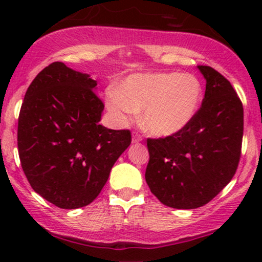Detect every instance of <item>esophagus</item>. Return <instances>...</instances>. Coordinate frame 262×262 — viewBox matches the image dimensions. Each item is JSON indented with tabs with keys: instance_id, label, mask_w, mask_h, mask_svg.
<instances>
[{
	"instance_id": "1",
	"label": "esophagus",
	"mask_w": 262,
	"mask_h": 262,
	"mask_svg": "<svg viewBox=\"0 0 262 262\" xmlns=\"http://www.w3.org/2000/svg\"><path fill=\"white\" fill-rule=\"evenodd\" d=\"M141 140H143V137H141L139 133H133V137H132V143L137 144V143H140Z\"/></svg>"
}]
</instances>
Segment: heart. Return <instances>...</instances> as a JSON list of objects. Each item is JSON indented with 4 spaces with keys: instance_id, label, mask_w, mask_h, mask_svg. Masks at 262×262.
<instances>
[{
    "instance_id": "1",
    "label": "heart",
    "mask_w": 262,
    "mask_h": 262,
    "mask_svg": "<svg viewBox=\"0 0 262 262\" xmlns=\"http://www.w3.org/2000/svg\"><path fill=\"white\" fill-rule=\"evenodd\" d=\"M203 87L194 75L180 73L133 74L107 93V108L119 124L140 113V123L154 137L181 133L200 110Z\"/></svg>"
}]
</instances>
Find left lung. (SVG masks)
<instances>
[{
  "label": "left lung",
  "instance_id": "obj_1",
  "mask_svg": "<svg viewBox=\"0 0 262 262\" xmlns=\"http://www.w3.org/2000/svg\"><path fill=\"white\" fill-rule=\"evenodd\" d=\"M202 106L181 133L148 139L145 180L165 206L194 209L212 201L235 173L242 150L244 110L233 86L210 66Z\"/></svg>",
  "mask_w": 262,
  "mask_h": 262
}]
</instances>
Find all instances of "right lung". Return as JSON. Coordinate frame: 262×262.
Wrapping results in <instances>:
<instances>
[{
	"label": "right lung",
	"instance_id": "obj_1",
	"mask_svg": "<svg viewBox=\"0 0 262 262\" xmlns=\"http://www.w3.org/2000/svg\"><path fill=\"white\" fill-rule=\"evenodd\" d=\"M89 74L53 62L27 90L18 118V152L32 188L62 209L90 204L130 132L100 124L104 106Z\"/></svg>",
	"mask_w": 262,
	"mask_h": 262
}]
</instances>
